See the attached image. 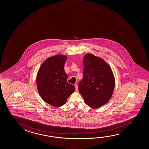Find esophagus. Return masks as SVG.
I'll use <instances>...</instances> for the list:
<instances>
[{
	"label": "esophagus",
	"instance_id": "obj_1",
	"mask_svg": "<svg viewBox=\"0 0 149 149\" xmlns=\"http://www.w3.org/2000/svg\"><path fill=\"white\" fill-rule=\"evenodd\" d=\"M74 86H75V91H76V92H77V91H78L77 84H75Z\"/></svg>",
	"mask_w": 149,
	"mask_h": 149
}]
</instances>
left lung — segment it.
<instances>
[{
    "instance_id": "left-lung-1",
    "label": "left lung",
    "mask_w": 149,
    "mask_h": 149,
    "mask_svg": "<svg viewBox=\"0 0 149 149\" xmlns=\"http://www.w3.org/2000/svg\"><path fill=\"white\" fill-rule=\"evenodd\" d=\"M84 77L78 89L86 104L96 109L108 103L112 96L115 78L109 65L102 58L87 54L84 57Z\"/></svg>"
}]
</instances>
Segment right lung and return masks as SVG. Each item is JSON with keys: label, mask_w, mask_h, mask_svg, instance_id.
<instances>
[{"label": "right lung", "mask_w": 149, "mask_h": 149, "mask_svg": "<svg viewBox=\"0 0 149 149\" xmlns=\"http://www.w3.org/2000/svg\"><path fill=\"white\" fill-rule=\"evenodd\" d=\"M67 57L56 55L47 58L37 73V90L42 99L51 106L61 107L75 90L67 82L68 75L64 70Z\"/></svg>", "instance_id": "add662e5"}]
</instances>
